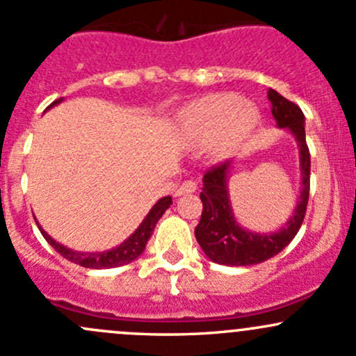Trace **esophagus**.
Returning a JSON list of instances; mask_svg holds the SVG:
<instances>
[{"instance_id":"esophagus-1","label":"esophagus","mask_w":356,"mask_h":356,"mask_svg":"<svg viewBox=\"0 0 356 356\" xmlns=\"http://www.w3.org/2000/svg\"><path fill=\"white\" fill-rule=\"evenodd\" d=\"M197 184L194 181H184L179 189L175 191V196H184V194H191V193H196Z\"/></svg>"}]
</instances>
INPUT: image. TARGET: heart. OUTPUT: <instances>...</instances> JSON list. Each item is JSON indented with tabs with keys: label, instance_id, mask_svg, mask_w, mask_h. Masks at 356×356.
<instances>
[{
	"label": "heart",
	"instance_id": "obj_1",
	"mask_svg": "<svg viewBox=\"0 0 356 356\" xmlns=\"http://www.w3.org/2000/svg\"><path fill=\"white\" fill-rule=\"evenodd\" d=\"M182 122L196 143L216 140L218 152L225 153L244 143L259 124V111L234 93H216L193 102L182 114Z\"/></svg>",
	"mask_w": 356,
	"mask_h": 356
}]
</instances>
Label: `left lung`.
<instances>
[{
    "mask_svg": "<svg viewBox=\"0 0 356 356\" xmlns=\"http://www.w3.org/2000/svg\"><path fill=\"white\" fill-rule=\"evenodd\" d=\"M268 99L271 102L273 118L280 128H286L295 136L300 153L302 191L295 211L288 218L285 227L275 234H256L242 228L235 220L228 200V172L230 160L218 163L207 170L203 177L201 201L203 213L194 235L197 244L213 263L225 266H250L259 264L282 252L293 241L300 228L309 203L310 189V153L305 141V118L297 104L290 102L276 90H268Z\"/></svg>",
    "mask_w": 356,
    "mask_h": 356,
    "instance_id": "left-lung-1",
    "label": "left lung"
}]
</instances>
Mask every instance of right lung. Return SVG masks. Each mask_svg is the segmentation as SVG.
Wrapping results in <instances>:
<instances>
[{"mask_svg":"<svg viewBox=\"0 0 356 356\" xmlns=\"http://www.w3.org/2000/svg\"><path fill=\"white\" fill-rule=\"evenodd\" d=\"M63 99L54 100L49 107L56 106V104L61 102ZM172 204V197L165 196L162 200L156 201L153 204V208L149 209V213L147 215V218L141 222V225L134 230V234H131L121 245L114 247L111 250H104V252H76V250H71L68 247L61 245L59 242H56L51 235H47L42 228L39 227L40 234L44 235L49 244L54 247V250L58 254H61L65 259L71 261L74 264H80L83 268H92V269H106V268H115V266H122V264H128L131 261L136 259L138 256H141V252L147 247L148 238L152 237L153 228H155L156 222L162 218V215L165 213V209ZM39 225V223H37Z\"/></svg>","mask_w":356,"mask_h":356,"instance_id":"right-lung-1","label":"right lung"}]
</instances>
